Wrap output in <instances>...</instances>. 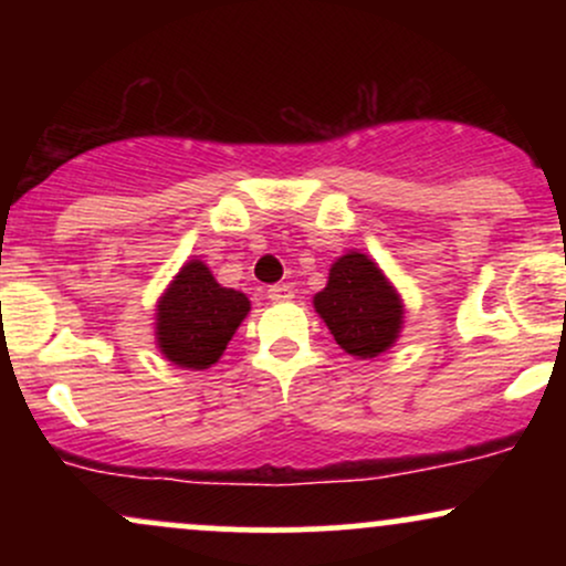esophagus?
<instances>
[{
	"instance_id": "1",
	"label": "esophagus",
	"mask_w": 566,
	"mask_h": 566,
	"mask_svg": "<svg viewBox=\"0 0 566 566\" xmlns=\"http://www.w3.org/2000/svg\"><path fill=\"white\" fill-rule=\"evenodd\" d=\"M292 295H295V292H292L290 284H274V287H269V301H274V303L290 301Z\"/></svg>"
}]
</instances>
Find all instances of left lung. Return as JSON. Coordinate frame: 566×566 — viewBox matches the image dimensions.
I'll return each mask as SVG.
<instances>
[{
  "label": "left lung",
  "mask_w": 566,
  "mask_h": 566,
  "mask_svg": "<svg viewBox=\"0 0 566 566\" xmlns=\"http://www.w3.org/2000/svg\"><path fill=\"white\" fill-rule=\"evenodd\" d=\"M335 343L354 359H375L399 340L405 301L391 279L365 252L350 250L329 265L327 287L314 295Z\"/></svg>",
  "instance_id": "obj_1"
}]
</instances>
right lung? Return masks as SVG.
I'll list each match as a JSON object with an SVG mask.
<instances>
[{"label": "right lung", "instance_id": "add662e5", "mask_svg": "<svg viewBox=\"0 0 566 566\" xmlns=\"http://www.w3.org/2000/svg\"><path fill=\"white\" fill-rule=\"evenodd\" d=\"M154 311V337L161 356L184 369H210L250 314V297L218 284L207 263L191 258L180 265Z\"/></svg>", "mask_w": 566, "mask_h": 566}]
</instances>
